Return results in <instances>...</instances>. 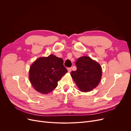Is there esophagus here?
<instances>
[{
	"label": "esophagus",
	"mask_w": 131,
	"mask_h": 131,
	"mask_svg": "<svg viewBox=\"0 0 131 131\" xmlns=\"http://www.w3.org/2000/svg\"><path fill=\"white\" fill-rule=\"evenodd\" d=\"M67 70H68V73H70L71 71H72V68H68V69H67Z\"/></svg>",
	"instance_id": "obj_1"
}]
</instances>
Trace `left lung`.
Instances as JSON below:
<instances>
[{
    "label": "left lung",
    "instance_id": "1",
    "mask_svg": "<svg viewBox=\"0 0 131 131\" xmlns=\"http://www.w3.org/2000/svg\"><path fill=\"white\" fill-rule=\"evenodd\" d=\"M77 69L70 73L80 91L88 92L97 87L102 76V67L89 56L79 57L75 63Z\"/></svg>",
    "mask_w": 131,
    "mask_h": 131
}]
</instances>
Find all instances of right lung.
<instances>
[{"label": "right lung", "instance_id": "add662e5", "mask_svg": "<svg viewBox=\"0 0 131 131\" xmlns=\"http://www.w3.org/2000/svg\"><path fill=\"white\" fill-rule=\"evenodd\" d=\"M67 72L62 58L50 54L37 58L31 64L29 79L33 88L38 92L47 94L56 88L58 81Z\"/></svg>", "mask_w": 131, "mask_h": 131}]
</instances>
